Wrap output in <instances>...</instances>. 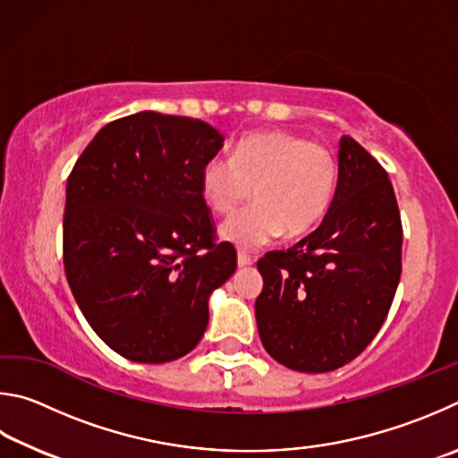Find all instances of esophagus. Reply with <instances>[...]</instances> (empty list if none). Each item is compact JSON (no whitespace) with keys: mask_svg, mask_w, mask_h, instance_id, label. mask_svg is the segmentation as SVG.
Instances as JSON below:
<instances>
[{"mask_svg":"<svg viewBox=\"0 0 458 458\" xmlns=\"http://www.w3.org/2000/svg\"><path fill=\"white\" fill-rule=\"evenodd\" d=\"M237 266H239V267L253 266V259H251L247 253H239V255H237Z\"/></svg>","mask_w":458,"mask_h":458,"instance_id":"esophagus-1","label":"esophagus"}]
</instances>
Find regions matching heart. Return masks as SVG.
I'll use <instances>...</instances> for the list:
<instances>
[{
    "label": "heart",
    "instance_id": "b5f03b06",
    "mask_svg": "<svg viewBox=\"0 0 458 458\" xmlns=\"http://www.w3.org/2000/svg\"><path fill=\"white\" fill-rule=\"evenodd\" d=\"M338 165L330 148L300 134L266 131L245 136L233 158H208L200 171V191L219 215L233 213L251 197V208L221 225V237L253 251L279 235L310 233L332 205Z\"/></svg>",
    "mask_w": 458,
    "mask_h": 458
}]
</instances>
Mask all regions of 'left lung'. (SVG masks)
Segmentation results:
<instances>
[{"label": "left lung", "instance_id": "1", "mask_svg": "<svg viewBox=\"0 0 458 458\" xmlns=\"http://www.w3.org/2000/svg\"><path fill=\"white\" fill-rule=\"evenodd\" d=\"M255 319L267 354L298 372H332L364 352L403 274V223L388 173L342 136L338 184L324 221L258 261Z\"/></svg>", "mask_w": 458, "mask_h": 458}]
</instances>
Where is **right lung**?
<instances>
[{"label":"right lung","instance_id":"1","mask_svg":"<svg viewBox=\"0 0 458 458\" xmlns=\"http://www.w3.org/2000/svg\"><path fill=\"white\" fill-rule=\"evenodd\" d=\"M203 120L136 112L102 128L68 176L64 269L100 340L140 364L197 346L208 298L233 276L215 243L200 171L223 148Z\"/></svg>","mask_w":458,"mask_h":458}]
</instances>
